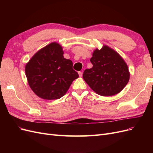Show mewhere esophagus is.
I'll use <instances>...</instances> for the list:
<instances>
[{
	"label": "esophagus",
	"mask_w": 153,
	"mask_h": 153,
	"mask_svg": "<svg viewBox=\"0 0 153 153\" xmlns=\"http://www.w3.org/2000/svg\"><path fill=\"white\" fill-rule=\"evenodd\" d=\"M78 75H79L80 77H82V72H81V71H78Z\"/></svg>",
	"instance_id": "34e87169"
}]
</instances>
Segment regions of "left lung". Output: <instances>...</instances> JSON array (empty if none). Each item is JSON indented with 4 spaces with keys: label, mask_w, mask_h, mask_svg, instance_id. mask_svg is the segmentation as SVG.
Here are the masks:
<instances>
[{
    "label": "left lung",
    "mask_w": 153,
    "mask_h": 153,
    "mask_svg": "<svg viewBox=\"0 0 153 153\" xmlns=\"http://www.w3.org/2000/svg\"><path fill=\"white\" fill-rule=\"evenodd\" d=\"M92 68L86 69L83 78L96 93L110 96L119 93L129 79L127 64L120 55L107 46L96 49L90 59Z\"/></svg>",
    "instance_id": "left-lung-1"
}]
</instances>
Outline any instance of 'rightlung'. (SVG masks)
<instances>
[{
    "label": "right lung",
    "mask_w": 153,
    "mask_h": 153,
    "mask_svg": "<svg viewBox=\"0 0 153 153\" xmlns=\"http://www.w3.org/2000/svg\"><path fill=\"white\" fill-rule=\"evenodd\" d=\"M62 48L52 43L39 50L25 66L29 85L34 93L47 100L61 98L79 75L73 62L63 56Z\"/></svg>",
    "instance_id": "right-lung-1"
}]
</instances>
